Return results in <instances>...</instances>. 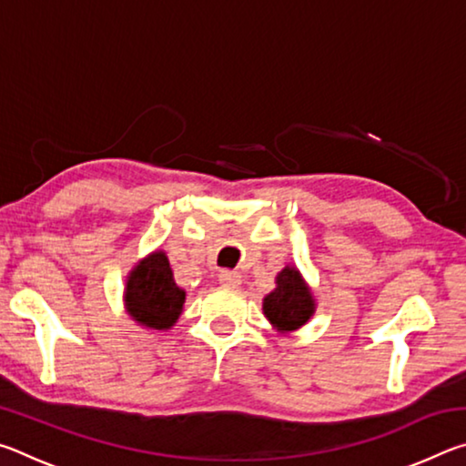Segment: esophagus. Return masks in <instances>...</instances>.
Here are the masks:
<instances>
[{
    "mask_svg": "<svg viewBox=\"0 0 466 466\" xmlns=\"http://www.w3.org/2000/svg\"><path fill=\"white\" fill-rule=\"evenodd\" d=\"M218 281H219V286L228 288V289H238L240 283H242L238 273H236V271H228V269H226V271H219Z\"/></svg>",
    "mask_w": 466,
    "mask_h": 466,
    "instance_id": "obj_1",
    "label": "esophagus"
}]
</instances>
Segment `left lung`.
I'll return each instance as SVG.
<instances>
[{
  "label": "left lung",
  "mask_w": 466,
  "mask_h": 466,
  "mask_svg": "<svg viewBox=\"0 0 466 466\" xmlns=\"http://www.w3.org/2000/svg\"><path fill=\"white\" fill-rule=\"evenodd\" d=\"M317 312V299L296 265L275 275V288L263 298V314L278 333H294Z\"/></svg>",
  "instance_id": "1"
}]
</instances>
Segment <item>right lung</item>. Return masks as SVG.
<instances>
[{"mask_svg": "<svg viewBox=\"0 0 466 466\" xmlns=\"http://www.w3.org/2000/svg\"><path fill=\"white\" fill-rule=\"evenodd\" d=\"M187 291L175 281L164 250H152L125 279L123 302L129 317L147 330H168L183 314Z\"/></svg>", "mask_w": 466, "mask_h": 466, "instance_id": "obj_1", "label": "right lung"}]
</instances>
